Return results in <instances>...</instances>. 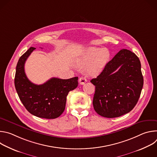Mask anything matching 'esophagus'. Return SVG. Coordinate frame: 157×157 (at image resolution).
<instances>
[{"label": "esophagus", "mask_w": 157, "mask_h": 157, "mask_svg": "<svg viewBox=\"0 0 157 157\" xmlns=\"http://www.w3.org/2000/svg\"><path fill=\"white\" fill-rule=\"evenodd\" d=\"M86 81H87V80H86V79L85 77H81V78L79 79V84H81V85L84 84Z\"/></svg>", "instance_id": "34e87169"}]
</instances>
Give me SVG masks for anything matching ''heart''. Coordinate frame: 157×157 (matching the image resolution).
<instances>
[{
    "instance_id": "heart-1",
    "label": "heart",
    "mask_w": 157,
    "mask_h": 157,
    "mask_svg": "<svg viewBox=\"0 0 157 157\" xmlns=\"http://www.w3.org/2000/svg\"><path fill=\"white\" fill-rule=\"evenodd\" d=\"M109 56L110 54L107 49L90 47L81 52L77 61L81 66L86 65L88 75L96 76L103 70Z\"/></svg>"
}]
</instances>
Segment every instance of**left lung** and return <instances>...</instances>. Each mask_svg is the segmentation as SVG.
<instances>
[{"instance_id":"1","label":"left lung","mask_w":157,"mask_h":157,"mask_svg":"<svg viewBox=\"0 0 157 157\" xmlns=\"http://www.w3.org/2000/svg\"><path fill=\"white\" fill-rule=\"evenodd\" d=\"M91 82L96 87L93 104L99 115L107 118L124 115L136 106L143 87L139 58L122 49Z\"/></svg>"}]
</instances>
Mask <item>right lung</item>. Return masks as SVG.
I'll return each mask as SVG.
<instances>
[{"instance_id":"add662e5","label":"right lung","mask_w":157,"mask_h":157,"mask_svg":"<svg viewBox=\"0 0 157 157\" xmlns=\"http://www.w3.org/2000/svg\"><path fill=\"white\" fill-rule=\"evenodd\" d=\"M35 50L30 47L18 59L15 76V87L26 109L35 116L52 119L63 113L68 93L76 89L78 78L68 79L52 78L43 84L32 83L27 77L24 66L30 55Z\"/></svg>"}]
</instances>
